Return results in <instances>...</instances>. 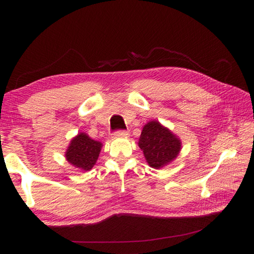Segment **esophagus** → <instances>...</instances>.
<instances>
[{"label":"esophagus","mask_w":254,"mask_h":254,"mask_svg":"<svg viewBox=\"0 0 254 254\" xmlns=\"http://www.w3.org/2000/svg\"><path fill=\"white\" fill-rule=\"evenodd\" d=\"M128 132L126 130H119V131H115L113 133V136L114 137H124V136H127Z\"/></svg>","instance_id":"esophagus-1"}]
</instances>
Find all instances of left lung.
I'll return each instance as SVG.
<instances>
[{
    "instance_id": "1",
    "label": "left lung",
    "mask_w": 254,
    "mask_h": 254,
    "mask_svg": "<svg viewBox=\"0 0 254 254\" xmlns=\"http://www.w3.org/2000/svg\"><path fill=\"white\" fill-rule=\"evenodd\" d=\"M137 144L143 151L148 165L156 169L170 163L182 149L179 137L158 121H150L145 124Z\"/></svg>"
}]
</instances>
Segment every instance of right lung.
Segmentation results:
<instances>
[{
    "mask_svg": "<svg viewBox=\"0 0 254 254\" xmlns=\"http://www.w3.org/2000/svg\"><path fill=\"white\" fill-rule=\"evenodd\" d=\"M102 145L100 141L93 140L86 133L80 132L68 145L65 154L67 161L80 170H91L100 156Z\"/></svg>",
    "mask_w": 254,
    "mask_h": 254,
    "instance_id": "right-lung-1",
    "label": "right lung"
}]
</instances>
